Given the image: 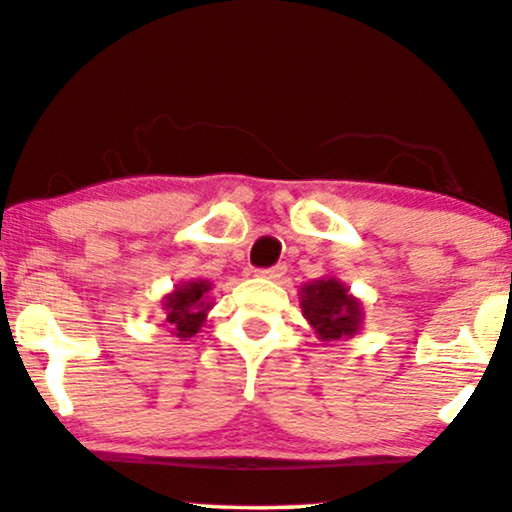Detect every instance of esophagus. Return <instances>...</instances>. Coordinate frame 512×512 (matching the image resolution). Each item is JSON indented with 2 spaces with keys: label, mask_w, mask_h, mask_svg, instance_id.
<instances>
[{
  "label": "esophagus",
  "mask_w": 512,
  "mask_h": 512,
  "mask_svg": "<svg viewBox=\"0 0 512 512\" xmlns=\"http://www.w3.org/2000/svg\"><path fill=\"white\" fill-rule=\"evenodd\" d=\"M287 266L285 264H276V266H269V269H257L255 273L259 278H271V280H278L280 276H285Z\"/></svg>",
  "instance_id": "1"
}]
</instances>
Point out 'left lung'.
I'll return each instance as SVG.
<instances>
[{"label": "left lung", "instance_id": "1", "mask_svg": "<svg viewBox=\"0 0 512 512\" xmlns=\"http://www.w3.org/2000/svg\"><path fill=\"white\" fill-rule=\"evenodd\" d=\"M301 292L304 318L325 341L352 336L359 329V304L338 280H315Z\"/></svg>", "mask_w": 512, "mask_h": 512}]
</instances>
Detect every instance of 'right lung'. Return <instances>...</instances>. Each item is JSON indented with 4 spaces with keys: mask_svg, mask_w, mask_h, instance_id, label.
<instances>
[{
    "mask_svg": "<svg viewBox=\"0 0 512 512\" xmlns=\"http://www.w3.org/2000/svg\"><path fill=\"white\" fill-rule=\"evenodd\" d=\"M208 290L211 285L206 280L199 283H187L183 287H176L174 294H169L164 306H167V320L174 327L171 331L178 338L194 336L201 327V322L206 318V311L211 308L208 304Z\"/></svg>",
    "mask_w": 512,
    "mask_h": 512,
    "instance_id": "obj_1",
    "label": "right lung"
}]
</instances>
